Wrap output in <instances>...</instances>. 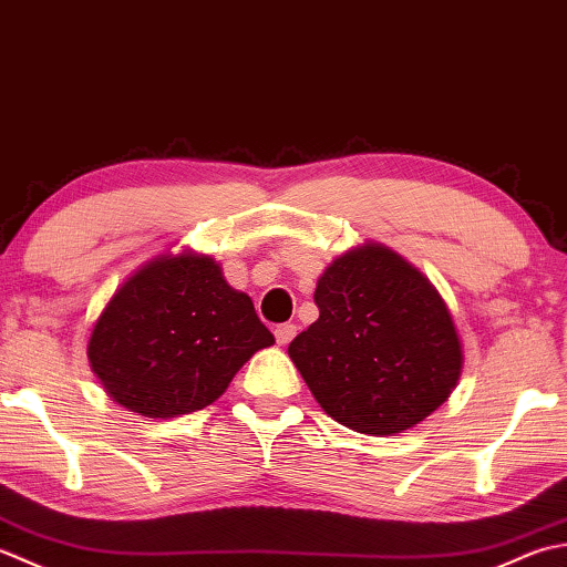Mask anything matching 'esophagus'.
Masks as SVG:
<instances>
[{
    "label": "esophagus",
    "instance_id": "34e87169",
    "mask_svg": "<svg viewBox=\"0 0 567 567\" xmlns=\"http://www.w3.org/2000/svg\"><path fill=\"white\" fill-rule=\"evenodd\" d=\"M274 334H276V342L288 344L296 338V326H291V322H284V326H276Z\"/></svg>",
    "mask_w": 567,
    "mask_h": 567
}]
</instances>
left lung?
Masks as SVG:
<instances>
[{"mask_svg":"<svg viewBox=\"0 0 567 567\" xmlns=\"http://www.w3.org/2000/svg\"><path fill=\"white\" fill-rule=\"evenodd\" d=\"M320 318L288 357L334 421L367 435H394L447 401L462 372V344L445 300L384 245L340 254L316 286Z\"/></svg>","mask_w":567,"mask_h":567,"instance_id":"obj_1","label":"left lung"}]
</instances>
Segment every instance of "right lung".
<instances>
[{
	"label": "right lung",
	"mask_w": 567,
	"mask_h": 567,
	"mask_svg": "<svg viewBox=\"0 0 567 567\" xmlns=\"http://www.w3.org/2000/svg\"><path fill=\"white\" fill-rule=\"evenodd\" d=\"M274 334L251 298L225 281L213 257L161 254L126 279L102 310L87 360L107 394L146 419L210 406Z\"/></svg>",
	"instance_id": "obj_1"
}]
</instances>
